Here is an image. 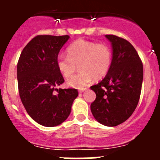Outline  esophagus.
I'll return each instance as SVG.
<instances>
[{"instance_id":"1","label":"esophagus","mask_w":160,"mask_h":160,"mask_svg":"<svg viewBox=\"0 0 160 160\" xmlns=\"http://www.w3.org/2000/svg\"><path fill=\"white\" fill-rule=\"evenodd\" d=\"M86 90H87V88H81V89H79L78 91H79V93H83V92Z\"/></svg>"}]
</instances>
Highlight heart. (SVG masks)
<instances>
[{
  "label": "heart",
  "mask_w": 160,
  "mask_h": 160,
  "mask_svg": "<svg viewBox=\"0 0 160 160\" xmlns=\"http://www.w3.org/2000/svg\"><path fill=\"white\" fill-rule=\"evenodd\" d=\"M112 52L104 43L78 39L67 48V56L61 55L56 65L60 73L66 78L71 77L77 70L80 72L68 79L67 85L71 88H83L93 78L100 80L110 70Z\"/></svg>",
  "instance_id": "b5f03b06"
}]
</instances>
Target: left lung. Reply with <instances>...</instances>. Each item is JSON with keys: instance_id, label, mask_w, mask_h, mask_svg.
Returning <instances> with one entry per match:
<instances>
[{"instance_id": "1", "label": "left lung", "mask_w": 160, "mask_h": 160, "mask_svg": "<svg viewBox=\"0 0 160 160\" xmlns=\"http://www.w3.org/2000/svg\"><path fill=\"white\" fill-rule=\"evenodd\" d=\"M111 42L112 60L106 77L90 87L96 99L90 104L94 118L106 126L127 120L138 105L143 80V66L138 52L126 39L106 35Z\"/></svg>"}]
</instances>
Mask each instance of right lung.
Instances as JSON below:
<instances>
[{"instance_id":"obj_1","label":"right lung","mask_w":160,"mask_h":160,"mask_svg":"<svg viewBox=\"0 0 160 160\" xmlns=\"http://www.w3.org/2000/svg\"><path fill=\"white\" fill-rule=\"evenodd\" d=\"M69 35H37L22 50L17 65L18 92L27 113L39 125H60L70 115L77 89H56L64 82L56 61ZM58 93H54V90Z\"/></svg>"}]
</instances>
